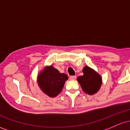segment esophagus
<instances>
[{"label":"esophagus","instance_id":"esophagus-1","mask_svg":"<svg viewBox=\"0 0 130 130\" xmlns=\"http://www.w3.org/2000/svg\"><path fill=\"white\" fill-rule=\"evenodd\" d=\"M76 79V76H71L70 77V80H75Z\"/></svg>","mask_w":130,"mask_h":130}]
</instances>
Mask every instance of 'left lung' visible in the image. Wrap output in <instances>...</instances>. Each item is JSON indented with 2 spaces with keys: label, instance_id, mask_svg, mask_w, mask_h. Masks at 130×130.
Masks as SVG:
<instances>
[{
  "label": "left lung",
  "instance_id": "obj_1",
  "mask_svg": "<svg viewBox=\"0 0 130 130\" xmlns=\"http://www.w3.org/2000/svg\"><path fill=\"white\" fill-rule=\"evenodd\" d=\"M83 72L84 74L77 77V80L83 91L89 95L96 93L102 84L100 76L87 66L83 68Z\"/></svg>",
  "mask_w": 130,
  "mask_h": 130
}]
</instances>
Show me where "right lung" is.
I'll use <instances>...</instances> for the list:
<instances>
[{
    "instance_id": "obj_1",
    "label": "right lung",
    "mask_w": 130,
    "mask_h": 130,
    "mask_svg": "<svg viewBox=\"0 0 130 130\" xmlns=\"http://www.w3.org/2000/svg\"><path fill=\"white\" fill-rule=\"evenodd\" d=\"M67 79V74L60 73L53 66H50L39 74L38 84L44 93L50 97H55L60 93Z\"/></svg>"
}]
</instances>
